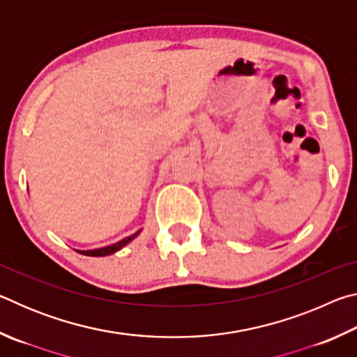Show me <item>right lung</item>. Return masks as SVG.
I'll list each match as a JSON object with an SVG mask.
<instances>
[{"label": "right lung", "mask_w": 357, "mask_h": 357, "mask_svg": "<svg viewBox=\"0 0 357 357\" xmlns=\"http://www.w3.org/2000/svg\"><path fill=\"white\" fill-rule=\"evenodd\" d=\"M140 233H142V228L138 229L137 233L130 234V236L121 239V241H118V243H114V244L105 245V247H99V249H93V250H77V252L82 253V255H86V257H107V255H112V253H116L118 250L123 249V247L128 245L130 241H134Z\"/></svg>", "instance_id": "obj_1"}]
</instances>
